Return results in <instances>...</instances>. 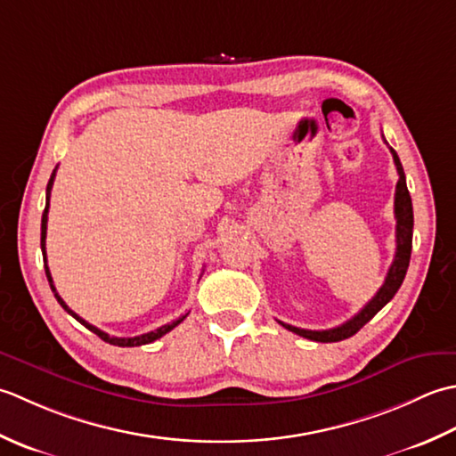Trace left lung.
<instances>
[{"label":"left lung","instance_id":"1","mask_svg":"<svg viewBox=\"0 0 456 456\" xmlns=\"http://www.w3.org/2000/svg\"><path fill=\"white\" fill-rule=\"evenodd\" d=\"M389 151H392V155H394V163H395V169L399 175V181L395 184V202H394V212H395V222H397L395 224V244L397 246H395V257H394L392 265H389V269H387L384 285L379 287V291L364 305V309H362L358 314H354V317L346 321L345 324H340V327H334L329 330H306V329H297V327H291V324L277 321L287 330H291L295 334H299V337L314 340V342H338V340L350 338L352 334H356L368 321L374 319V314L378 311H382L384 306L394 299V295L397 293L399 287H402V283L405 280V273H407V267H410V257H411L413 204H411L410 191H407V184H405V173H403L402 161H399V157L392 150V147H389Z\"/></svg>","mask_w":456,"mask_h":456}]
</instances>
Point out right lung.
<instances>
[{"instance_id": "obj_1", "label": "right lung", "mask_w": 456, "mask_h": 456, "mask_svg": "<svg viewBox=\"0 0 456 456\" xmlns=\"http://www.w3.org/2000/svg\"><path fill=\"white\" fill-rule=\"evenodd\" d=\"M53 181H54V171H53V175H51V179H49V184H46V204H45V212H43V218H41V249H43V262H45V273H46V280H49V285H51V289H53V293H54V297H57V301L61 303V306L64 311H67L69 314H72L74 319H77L80 324H85V327L88 329V330H92L94 334H98V337L104 340V342H110V345H114V346H142V345H150V342H153V340H157V338H161L163 334H167L169 330H173L176 324H181L183 321H184V317H187V314H183L181 319H176V321H173V322H169V324H163V327H159L157 330H151V332H145V334H139V337H132V338H118V337H110L108 332H104V330H100V329H96L94 324H90V322H86L85 319L82 317H78L77 313L74 311H70L69 309V305L64 303L62 299H61V295L57 293V289H54V285H53V277H51V272H49V265H46V254H45V238H46V220H49V199H51V189H53Z\"/></svg>"}]
</instances>
